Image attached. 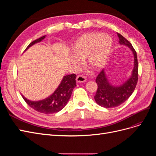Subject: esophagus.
<instances>
[{
    "label": "esophagus",
    "instance_id": "esophagus-1",
    "mask_svg": "<svg viewBox=\"0 0 156 156\" xmlns=\"http://www.w3.org/2000/svg\"><path fill=\"white\" fill-rule=\"evenodd\" d=\"M76 81L78 83H84L87 81V78L83 75H79L76 78Z\"/></svg>",
    "mask_w": 156,
    "mask_h": 156
}]
</instances>
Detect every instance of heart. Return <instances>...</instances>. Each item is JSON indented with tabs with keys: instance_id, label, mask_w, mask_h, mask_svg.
Instances as JSON below:
<instances>
[{
	"instance_id": "heart-1",
	"label": "heart",
	"mask_w": 156,
	"mask_h": 156,
	"mask_svg": "<svg viewBox=\"0 0 156 156\" xmlns=\"http://www.w3.org/2000/svg\"><path fill=\"white\" fill-rule=\"evenodd\" d=\"M112 47V40L107 34L90 32L82 35L72 48V62L79 67L82 60L96 70L101 69L107 62Z\"/></svg>"
}]
</instances>
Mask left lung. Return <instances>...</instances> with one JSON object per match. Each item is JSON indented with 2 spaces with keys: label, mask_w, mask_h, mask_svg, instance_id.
<instances>
[{
  "label": "left lung",
  "mask_w": 156,
  "mask_h": 156,
  "mask_svg": "<svg viewBox=\"0 0 156 156\" xmlns=\"http://www.w3.org/2000/svg\"><path fill=\"white\" fill-rule=\"evenodd\" d=\"M117 34L119 38V43L129 47L133 51L134 68L130 78L119 87L112 86L108 82L103 69L98 74L96 79L98 89L94 99L99 105L105 108L116 107L124 103L133 92L138 81L139 64L136 51L128 40L119 33Z\"/></svg>",
  "instance_id": "obj_1"
}]
</instances>
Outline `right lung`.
I'll return each mask as SVG.
<instances>
[{"label": "right lung", "mask_w": 156, "mask_h": 156, "mask_svg": "<svg viewBox=\"0 0 156 156\" xmlns=\"http://www.w3.org/2000/svg\"><path fill=\"white\" fill-rule=\"evenodd\" d=\"M45 36H44L31 42L25 50L29 49V47L34 44L41 41L45 38ZM75 78H76L75 74L66 75L54 93L49 98L41 101H32L27 100L23 95L22 97L29 107L37 112L47 115L58 112L60 110H62L67 104L71 95H72L73 88L76 87Z\"/></svg>", "instance_id": "obj_1"}]
</instances>
